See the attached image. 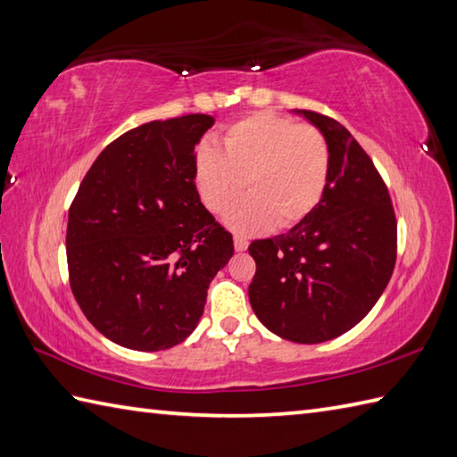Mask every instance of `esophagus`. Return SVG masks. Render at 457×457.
Instances as JSON below:
<instances>
[{
	"label": "esophagus",
	"instance_id": "1",
	"mask_svg": "<svg viewBox=\"0 0 457 457\" xmlns=\"http://www.w3.org/2000/svg\"><path fill=\"white\" fill-rule=\"evenodd\" d=\"M247 239L245 237H241V236H236L234 237V247H236V251H247Z\"/></svg>",
	"mask_w": 457,
	"mask_h": 457
}]
</instances>
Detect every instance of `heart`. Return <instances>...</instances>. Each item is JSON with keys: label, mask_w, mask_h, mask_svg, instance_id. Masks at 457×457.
<instances>
[{"label": "heart", "mask_w": 457, "mask_h": 457, "mask_svg": "<svg viewBox=\"0 0 457 457\" xmlns=\"http://www.w3.org/2000/svg\"><path fill=\"white\" fill-rule=\"evenodd\" d=\"M223 151L200 145L192 174L198 196L212 213H223L226 226L241 236H255L275 226L293 228L322 200L329 180V147L310 125L275 113H255L231 125Z\"/></svg>", "instance_id": "heart-1"}]
</instances>
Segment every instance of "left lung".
Listing matches in <instances>:
<instances>
[{
	"instance_id": "1",
	"label": "left lung",
	"mask_w": 457,
	"mask_h": 457,
	"mask_svg": "<svg viewBox=\"0 0 457 457\" xmlns=\"http://www.w3.org/2000/svg\"><path fill=\"white\" fill-rule=\"evenodd\" d=\"M293 113L326 137L329 180L306 220L249 245L257 263L249 303L269 332L322 344L361 322L381 298L395 269L396 221L389 192L353 135L326 115Z\"/></svg>"
}]
</instances>
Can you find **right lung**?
I'll return each instance as SVG.
<instances>
[{
  "mask_svg": "<svg viewBox=\"0 0 457 457\" xmlns=\"http://www.w3.org/2000/svg\"><path fill=\"white\" fill-rule=\"evenodd\" d=\"M204 113L143 123L94 161L68 210L66 259L76 303L102 336L161 352L196 329L234 239L194 187Z\"/></svg>",
  "mask_w": 457,
  "mask_h": 457,
  "instance_id": "add662e5",
  "label": "right lung"
}]
</instances>
